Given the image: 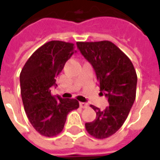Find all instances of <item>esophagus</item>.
I'll return each instance as SVG.
<instances>
[{"mask_svg":"<svg viewBox=\"0 0 160 160\" xmlns=\"http://www.w3.org/2000/svg\"><path fill=\"white\" fill-rule=\"evenodd\" d=\"M80 106L81 107V108H83V109H85V108H87V107H89V105H88L87 103L80 102Z\"/></svg>","mask_w":160,"mask_h":160,"instance_id":"1","label":"esophagus"}]
</instances>
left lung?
I'll return each mask as SVG.
<instances>
[{"instance_id": "left-lung-1", "label": "left lung", "mask_w": 160, "mask_h": 160, "mask_svg": "<svg viewBox=\"0 0 160 160\" xmlns=\"http://www.w3.org/2000/svg\"><path fill=\"white\" fill-rule=\"evenodd\" d=\"M77 46L92 65L100 94L108 98L109 105L104 110L90 105L96 118L85 123V129L96 139H106L119 130L129 115L136 96V71L129 58L111 41H79Z\"/></svg>"}]
</instances>
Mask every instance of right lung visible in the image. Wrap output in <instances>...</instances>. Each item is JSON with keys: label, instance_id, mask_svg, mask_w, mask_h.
I'll use <instances>...</instances> for the list:
<instances>
[{"label": "right lung", "instance_id": "1", "mask_svg": "<svg viewBox=\"0 0 160 160\" xmlns=\"http://www.w3.org/2000/svg\"><path fill=\"white\" fill-rule=\"evenodd\" d=\"M75 52L73 43L46 42L31 55L20 74L24 109L31 125L43 136L60 134L68 114L79 108L77 100L55 97L51 94L56 85L55 78Z\"/></svg>", "mask_w": 160, "mask_h": 160}]
</instances>
